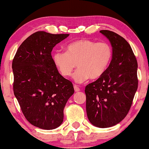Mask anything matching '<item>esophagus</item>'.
<instances>
[{"mask_svg":"<svg viewBox=\"0 0 149 149\" xmlns=\"http://www.w3.org/2000/svg\"><path fill=\"white\" fill-rule=\"evenodd\" d=\"M73 88H74V90H75V92H76L80 91V88H78V87L77 86V85H74V86H73Z\"/></svg>","mask_w":149,"mask_h":149,"instance_id":"1","label":"esophagus"}]
</instances>
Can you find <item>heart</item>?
Masks as SVG:
<instances>
[{"instance_id":"heart-1","label":"heart","mask_w":149,"mask_h":149,"mask_svg":"<svg viewBox=\"0 0 149 149\" xmlns=\"http://www.w3.org/2000/svg\"><path fill=\"white\" fill-rule=\"evenodd\" d=\"M113 57L111 46L106 42H95L82 39L66 46V52L54 51L52 61L62 76L69 77L76 66L78 69L73 76L76 83H82L89 78L95 80L103 76Z\"/></svg>"}]
</instances>
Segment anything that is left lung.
I'll use <instances>...</instances> for the list:
<instances>
[{
	"label": "left lung",
	"mask_w": 149,
	"mask_h": 149,
	"mask_svg": "<svg viewBox=\"0 0 149 149\" xmlns=\"http://www.w3.org/2000/svg\"><path fill=\"white\" fill-rule=\"evenodd\" d=\"M110 41L113 57L103 76L85 87L86 112L90 122L100 128L122 121L129 112L138 88L137 61L122 36L100 31Z\"/></svg>",
	"instance_id": "obj_1"
}]
</instances>
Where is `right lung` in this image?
<instances>
[{
	"label": "right lung",
	"mask_w": 149,
	"mask_h": 149,
	"mask_svg": "<svg viewBox=\"0 0 149 149\" xmlns=\"http://www.w3.org/2000/svg\"><path fill=\"white\" fill-rule=\"evenodd\" d=\"M69 36L36 32L20 45L13 60L15 96L26 119L43 130L61 125L65 105L74 93L72 83L59 73L51 55Z\"/></svg>",
	"instance_id": "add662e5"
}]
</instances>
